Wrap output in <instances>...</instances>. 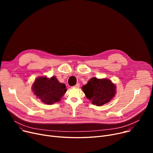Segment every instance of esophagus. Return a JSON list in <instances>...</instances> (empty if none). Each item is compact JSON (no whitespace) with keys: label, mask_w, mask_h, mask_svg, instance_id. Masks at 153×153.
I'll return each mask as SVG.
<instances>
[{"label":"esophagus","mask_w":153,"mask_h":153,"mask_svg":"<svg viewBox=\"0 0 153 153\" xmlns=\"http://www.w3.org/2000/svg\"><path fill=\"white\" fill-rule=\"evenodd\" d=\"M74 88H79V87H80V84H79V83H77V84H76L74 86H73Z\"/></svg>","instance_id":"34e87169"}]
</instances>
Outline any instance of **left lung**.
Segmentation results:
<instances>
[{"instance_id":"left-lung-1","label":"left lung","mask_w":153,"mask_h":153,"mask_svg":"<svg viewBox=\"0 0 153 153\" xmlns=\"http://www.w3.org/2000/svg\"><path fill=\"white\" fill-rule=\"evenodd\" d=\"M116 86L110 80L91 78L82 87L86 97L97 106H102L111 100L115 94Z\"/></svg>"}]
</instances>
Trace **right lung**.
Masks as SVG:
<instances>
[{
	"mask_svg": "<svg viewBox=\"0 0 153 153\" xmlns=\"http://www.w3.org/2000/svg\"><path fill=\"white\" fill-rule=\"evenodd\" d=\"M32 87L36 97L48 105L59 102L66 92L65 84L60 83L54 76L38 77Z\"/></svg>",
	"mask_w": 153,
	"mask_h": 153,
	"instance_id": "1",
	"label": "right lung"
}]
</instances>
